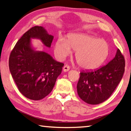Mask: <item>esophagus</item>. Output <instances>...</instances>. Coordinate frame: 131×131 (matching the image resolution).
<instances>
[{"instance_id":"obj_1","label":"esophagus","mask_w":131,"mask_h":131,"mask_svg":"<svg viewBox=\"0 0 131 131\" xmlns=\"http://www.w3.org/2000/svg\"><path fill=\"white\" fill-rule=\"evenodd\" d=\"M69 69H70V67H69V66H68V65H65L63 68V72H68L69 70Z\"/></svg>"}]
</instances>
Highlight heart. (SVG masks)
<instances>
[{"label":"heart","mask_w":131,"mask_h":131,"mask_svg":"<svg viewBox=\"0 0 131 131\" xmlns=\"http://www.w3.org/2000/svg\"><path fill=\"white\" fill-rule=\"evenodd\" d=\"M76 51L75 58L80 67L93 69L100 66L109 54V45L106 41L84 34H72L67 39L60 38L56 41L54 52L60 61H63Z\"/></svg>","instance_id":"heart-1"}]
</instances>
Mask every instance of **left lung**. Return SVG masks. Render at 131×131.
Here are the masks:
<instances>
[{"mask_svg": "<svg viewBox=\"0 0 131 131\" xmlns=\"http://www.w3.org/2000/svg\"><path fill=\"white\" fill-rule=\"evenodd\" d=\"M125 72V59L119 49L107 65L99 69L80 72L77 84L80 98L89 104H99L106 100L117 88Z\"/></svg>", "mask_w": 131, "mask_h": 131, "instance_id": "left-lung-1", "label": "left lung"}]
</instances>
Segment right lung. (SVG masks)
Here are the masks:
<instances>
[{
	"label": "right lung",
	"instance_id": "obj_1",
	"mask_svg": "<svg viewBox=\"0 0 131 131\" xmlns=\"http://www.w3.org/2000/svg\"><path fill=\"white\" fill-rule=\"evenodd\" d=\"M32 39H38L45 47L50 48L53 36L42 26L30 28L11 52L9 66L20 92L29 99L39 100L52 90L64 64L44 51L36 50Z\"/></svg>",
	"mask_w": 131,
	"mask_h": 131
}]
</instances>
